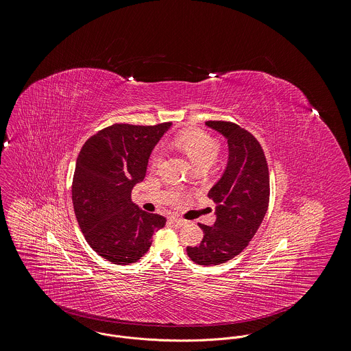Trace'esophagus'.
Returning <instances> with one entry per match:
<instances>
[{
    "label": "esophagus",
    "mask_w": 351,
    "mask_h": 351,
    "mask_svg": "<svg viewBox=\"0 0 351 351\" xmlns=\"http://www.w3.org/2000/svg\"><path fill=\"white\" fill-rule=\"evenodd\" d=\"M170 222H171L176 228H181V226H184V225L186 223V221H184V219H181V218H177V217H171V218H170Z\"/></svg>",
    "instance_id": "1"
}]
</instances>
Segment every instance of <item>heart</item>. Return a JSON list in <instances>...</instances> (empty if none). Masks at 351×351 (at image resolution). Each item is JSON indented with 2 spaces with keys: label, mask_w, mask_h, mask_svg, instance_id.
I'll use <instances>...</instances> for the list:
<instances>
[{
  "label": "heart",
  "mask_w": 351,
  "mask_h": 351,
  "mask_svg": "<svg viewBox=\"0 0 351 351\" xmlns=\"http://www.w3.org/2000/svg\"><path fill=\"white\" fill-rule=\"evenodd\" d=\"M176 144L189 156L196 167L211 166L219 154V141L202 129H188L176 136ZM163 162L162 148L154 149L149 158L152 169L160 167Z\"/></svg>",
  "instance_id": "1"
}]
</instances>
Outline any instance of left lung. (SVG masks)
I'll list each match as a JSON object with an SVG mask.
<instances>
[{"mask_svg": "<svg viewBox=\"0 0 351 351\" xmlns=\"http://www.w3.org/2000/svg\"><path fill=\"white\" fill-rule=\"evenodd\" d=\"M206 125L226 137L229 162L208 192L217 204L215 223H199L203 240L196 247H186V252L195 263L214 266L234 258L248 245L267 211L270 184L265 152L248 130L226 121H207Z\"/></svg>", "mask_w": 351, "mask_h": 351, "instance_id": "obj_1", "label": "left lung"}]
</instances>
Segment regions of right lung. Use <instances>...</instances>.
Returning a JSON list of instances; mask_svg holds the SVG:
<instances>
[{
    "mask_svg": "<svg viewBox=\"0 0 351 351\" xmlns=\"http://www.w3.org/2000/svg\"><path fill=\"white\" fill-rule=\"evenodd\" d=\"M170 125L115 123L88 138L77 158L71 193L78 225L88 244L115 265L143 258L154 232L166 223L141 211L132 189L144 180L149 155Z\"/></svg>",
    "mask_w": 351,
    "mask_h": 351,
    "instance_id": "add662e5",
    "label": "right lung"
}]
</instances>
